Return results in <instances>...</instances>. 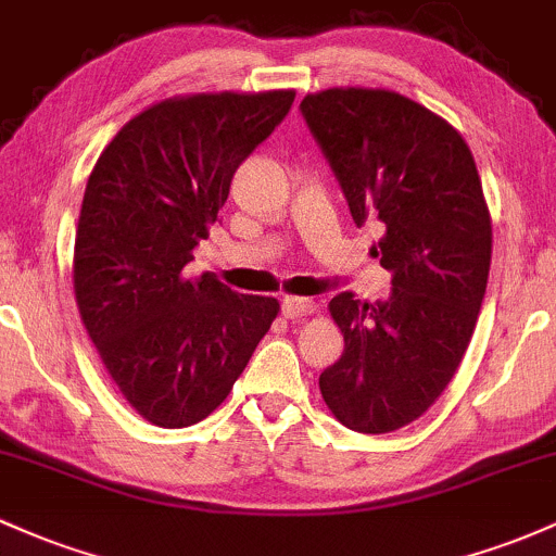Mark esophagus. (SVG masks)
Instances as JSON below:
<instances>
[{
  "mask_svg": "<svg viewBox=\"0 0 556 556\" xmlns=\"http://www.w3.org/2000/svg\"><path fill=\"white\" fill-rule=\"evenodd\" d=\"M314 301H306V298H282V314L288 316V319L298 321L303 319V316L314 314Z\"/></svg>",
  "mask_w": 556,
  "mask_h": 556,
  "instance_id": "34e87169",
  "label": "esophagus"
}]
</instances>
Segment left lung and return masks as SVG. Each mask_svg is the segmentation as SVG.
Returning <instances> with one entry per match:
<instances>
[{"mask_svg":"<svg viewBox=\"0 0 556 556\" xmlns=\"http://www.w3.org/2000/svg\"><path fill=\"white\" fill-rule=\"evenodd\" d=\"M356 227L380 222L371 253L386 301L351 290L329 303L345 351L319 375L327 406L367 435L393 432L446 390L462 364L491 268V216L472 152L435 113L386 89H327L301 102Z\"/></svg>","mask_w":556,"mask_h":556,"instance_id":"obj_1","label":"left lung"}]
</instances>
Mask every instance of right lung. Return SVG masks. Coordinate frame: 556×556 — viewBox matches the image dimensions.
<instances>
[{
	"instance_id": "1",
	"label": "right lung",
	"mask_w": 556,
	"mask_h": 556,
	"mask_svg": "<svg viewBox=\"0 0 556 556\" xmlns=\"http://www.w3.org/2000/svg\"><path fill=\"white\" fill-rule=\"evenodd\" d=\"M295 91L194 94L131 118L97 161L76 231L73 288L126 401L157 427L205 419L271 327L274 298L192 277V250L235 170L290 113Z\"/></svg>"
}]
</instances>
